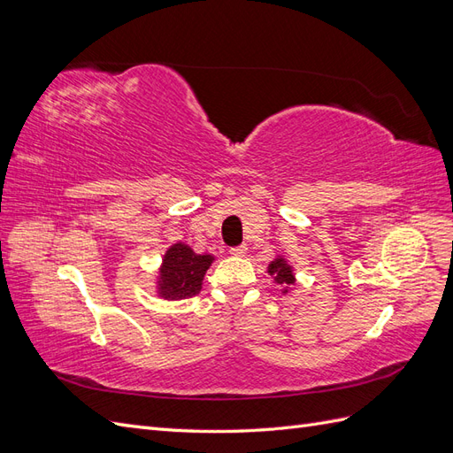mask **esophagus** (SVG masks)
<instances>
[{
    "mask_svg": "<svg viewBox=\"0 0 453 453\" xmlns=\"http://www.w3.org/2000/svg\"><path fill=\"white\" fill-rule=\"evenodd\" d=\"M245 253H248V248H245V245H238V248H230V255L232 257H243Z\"/></svg>",
    "mask_w": 453,
    "mask_h": 453,
    "instance_id": "1",
    "label": "esophagus"
}]
</instances>
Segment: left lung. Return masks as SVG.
Instances as JSON below:
<instances>
[{"instance_id":"obj_1","label":"left lung","mask_w":453,"mask_h":453,"mask_svg":"<svg viewBox=\"0 0 453 453\" xmlns=\"http://www.w3.org/2000/svg\"><path fill=\"white\" fill-rule=\"evenodd\" d=\"M268 273L273 278V283H278L281 287V291L287 293L289 291V287L295 285V272L293 266L287 263L283 257H276L268 265Z\"/></svg>"}]
</instances>
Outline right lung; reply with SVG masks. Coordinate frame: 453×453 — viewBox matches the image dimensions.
Listing matches in <instances>:
<instances>
[{
  "mask_svg": "<svg viewBox=\"0 0 453 453\" xmlns=\"http://www.w3.org/2000/svg\"><path fill=\"white\" fill-rule=\"evenodd\" d=\"M213 260V255H198L183 242L173 243L164 253L158 270V296L164 300H181L198 295L205 272Z\"/></svg>",
  "mask_w": 453,
  "mask_h": 453,
  "instance_id": "add662e5",
  "label": "right lung"
}]
</instances>
